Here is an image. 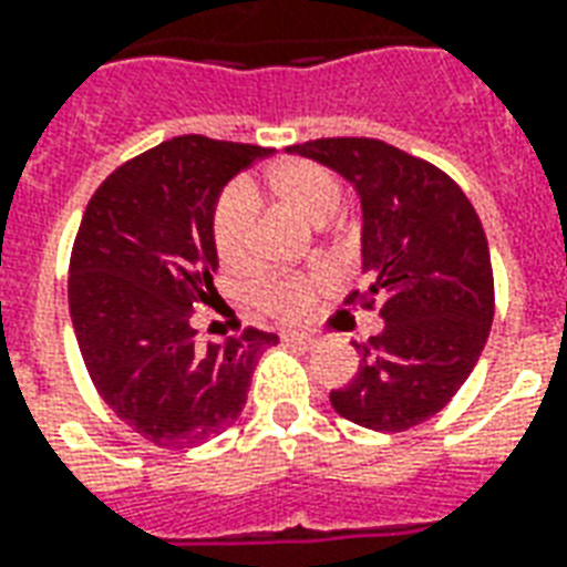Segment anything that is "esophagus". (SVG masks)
Wrapping results in <instances>:
<instances>
[{
	"label": "esophagus",
	"instance_id": "obj_1",
	"mask_svg": "<svg viewBox=\"0 0 567 567\" xmlns=\"http://www.w3.org/2000/svg\"><path fill=\"white\" fill-rule=\"evenodd\" d=\"M284 343H289V347H299V349H310L313 347V338H305V334H284Z\"/></svg>",
	"mask_w": 567,
	"mask_h": 567
}]
</instances>
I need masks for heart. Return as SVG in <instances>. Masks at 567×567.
I'll return each mask as SVG.
<instances>
[{
	"instance_id": "obj_1",
	"label": "heart",
	"mask_w": 567,
	"mask_h": 567,
	"mask_svg": "<svg viewBox=\"0 0 567 567\" xmlns=\"http://www.w3.org/2000/svg\"><path fill=\"white\" fill-rule=\"evenodd\" d=\"M268 190L284 203L296 208L310 224H326L338 215L343 203V187L329 169L313 161H289L271 169ZM257 220L259 203L248 182H233L218 197L212 215V241L218 259L227 268H245L254 262L257 254ZM329 271L317 275H292V278H271L259 289V301L268 313L280 319H299L308 313L310 301L319 289L329 287Z\"/></svg>"
}]
</instances>
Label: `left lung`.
<instances>
[{"label": "left lung", "mask_w": 567, "mask_h": 567, "mask_svg": "<svg viewBox=\"0 0 567 567\" xmlns=\"http://www.w3.org/2000/svg\"><path fill=\"white\" fill-rule=\"evenodd\" d=\"M289 152L355 187L370 287L347 301L382 299L385 319L380 334L352 343L359 373L331 391V406L368 430L415 427L457 394L491 334L493 268L478 215L454 178L382 140L326 137Z\"/></svg>", "instance_id": "8db88e82"}]
</instances>
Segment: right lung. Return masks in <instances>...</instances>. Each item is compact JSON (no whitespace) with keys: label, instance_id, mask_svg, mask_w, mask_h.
I'll list each match as a JSON object with an SVG mask.
<instances>
[{"label":"right lung","instance_id":"right-lung-1","mask_svg":"<svg viewBox=\"0 0 567 567\" xmlns=\"http://www.w3.org/2000/svg\"><path fill=\"white\" fill-rule=\"evenodd\" d=\"M268 148L173 137L113 169L71 250L68 308L110 410L161 449L215 440L248 403L250 373L278 334L248 329L194 347L190 317L215 296L212 215L233 176Z\"/></svg>","mask_w":567,"mask_h":567}]
</instances>
